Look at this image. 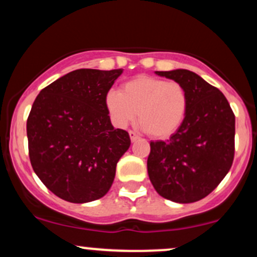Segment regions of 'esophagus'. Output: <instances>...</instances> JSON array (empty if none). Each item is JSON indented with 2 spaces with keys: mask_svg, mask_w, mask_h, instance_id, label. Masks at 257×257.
Wrapping results in <instances>:
<instances>
[{
  "mask_svg": "<svg viewBox=\"0 0 257 257\" xmlns=\"http://www.w3.org/2000/svg\"><path fill=\"white\" fill-rule=\"evenodd\" d=\"M129 137H131V140H132V143H134V141H137L138 139H139L138 135L135 134L134 132H132V131H129Z\"/></svg>",
  "mask_w": 257,
  "mask_h": 257,
  "instance_id": "obj_1",
  "label": "esophagus"
}]
</instances>
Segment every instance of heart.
Returning <instances> with one entry per match:
<instances>
[{"instance_id": "obj_1", "label": "heart", "mask_w": 257, "mask_h": 257, "mask_svg": "<svg viewBox=\"0 0 257 257\" xmlns=\"http://www.w3.org/2000/svg\"><path fill=\"white\" fill-rule=\"evenodd\" d=\"M105 106L112 123L118 128L133 122L138 112V119L147 134L166 139L184 123L188 95L179 82L140 75L124 82L119 91H108Z\"/></svg>"}]
</instances>
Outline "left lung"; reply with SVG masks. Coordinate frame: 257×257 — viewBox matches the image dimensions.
<instances>
[{
  "label": "left lung",
  "instance_id": "left-lung-1",
  "mask_svg": "<svg viewBox=\"0 0 257 257\" xmlns=\"http://www.w3.org/2000/svg\"><path fill=\"white\" fill-rule=\"evenodd\" d=\"M185 87L187 113L167 141H151L147 172L159 196L193 203L211 193L231 169L234 158L235 118L217 88L184 69L156 71Z\"/></svg>",
  "mask_w": 257,
  "mask_h": 257
}]
</instances>
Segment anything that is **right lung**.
Listing matches in <instances>:
<instances>
[{
	"label": "right lung",
	"mask_w": 257,
	"mask_h": 257,
	"mask_svg": "<svg viewBox=\"0 0 257 257\" xmlns=\"http://www.w3.org/2000/svg\"><path fill=\"white\" fill-rule=\"evenodd\" d=\"M123 69H79L40 91L26 133L34 172L59 198L88 203L104 197L119 158L131 146L128 132L114 129L105 96Z\"/></svg>",
	"instance_id": "add662e5"
}]
</instances>
